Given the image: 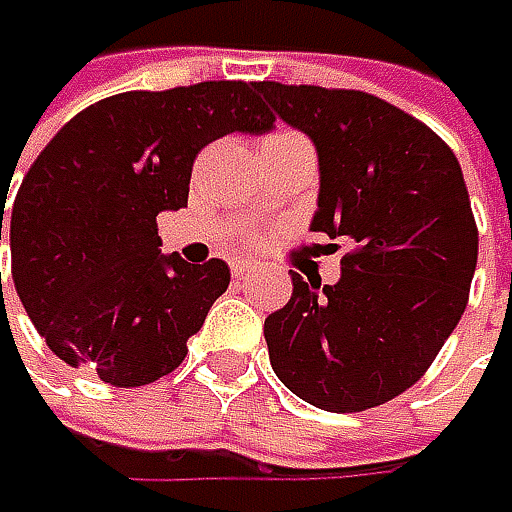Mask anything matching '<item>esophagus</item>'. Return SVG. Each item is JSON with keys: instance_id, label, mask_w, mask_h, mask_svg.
<instances>
[{"instance_id": "obj_1", "label": "esophagus", "mask_w": 512, "mask_h": 512, "mask_svg": "<svg viewBox=\"0 0 512 512\" xmlns=\"http://www.w3.org/2000/svg\"><path fill=\"white\" fill-rule=\"evenodd\" d=\"M230 270H233V276H236V279H245L247 273H253V270H256V262H245V259H242V262H233Z\"/></svg>"}]
</instances>
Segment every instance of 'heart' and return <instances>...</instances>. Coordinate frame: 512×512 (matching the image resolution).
<instances>
[{"label": "heart", "instance_id": "b5f03b06", "mask_svg": "<svg viewBox=\"0 0 512 512\" xmlns=\"http://www.w3.org/2000/svg\"><path fill=\"white\" fill-rule=\"evenodd\" d=\"M270 139H299V136H296V133H287V130H282V133H270V136H267V142H270Z\"/></svg>", "mask_w": 512, "mask_h": 512}]
</instances>
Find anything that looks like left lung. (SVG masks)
Masks as SVG:
<instances>
[{"instance_id":"8db88e82","label":"left lung","mask_w":512,"mask_h":512,"mask_svg":"<svg viewBox=\"0 0 512 512\" xmlns=\"http://www.w3.org/2000/svg\"><path fill=\"white\" fill-rule=\"evenodd\" d=\"M319 153L310 230L344 239L342 279H302L265 319L276 376L330 413H359L422 379L459 325L479 230L456 153L396 105L362 90L256 82Z\"/></svg>"}]
</instances>
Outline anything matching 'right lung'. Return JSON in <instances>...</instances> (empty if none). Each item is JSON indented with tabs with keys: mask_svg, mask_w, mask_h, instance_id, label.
Segmentation results:
<instances>
[{
	"mask_svg": "<svg viewBox=\"0 0 512 512\" xmlns=\"http://www.w3.org/2000/svg\"><path fill=\"white\" fill-rule=\"evenodd\" d=\"M273 122L256 82H199L108 96L50 139L13 202L10 276L62 362L113 387H142L185 362L230 267L162 256L156 216L187 207L205 145ZM2 213L5 202L0 239Z\"/></svg>",
	"mask_w": 512,
	"mask_h": 512,
	"instance_id": "obj_1",
	"label": "right lung"
}]
</instances>
